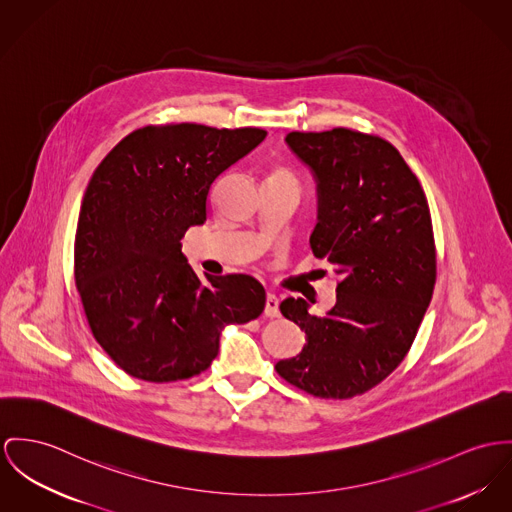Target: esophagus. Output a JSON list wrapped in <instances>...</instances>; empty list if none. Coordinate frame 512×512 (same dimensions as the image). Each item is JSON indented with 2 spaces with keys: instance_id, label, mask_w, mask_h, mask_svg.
<instances>
[{
  "instance_id": "1",
  "label": "esophagus",
  "mask_w": 512,
  "mask_h": 512,
  "mask_svg": "<svg viewBox=\"0 0 512 512\" xmlns=\"http://www.w3.org/2000/svg\"><path fill=\"white\" fill-rule=\"evenodd\" d=\"M265 315L269 317H278L280 310H278V298L275 294H267V300H265Z\"/></svg>"
}]
</instances>
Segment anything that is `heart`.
<instances>
[{
  "mask_svg": "<svg viewBox=\"0 0 512 512\" xmlns=\"http://www.w3.org/2000/svg\"><path fill=\"white\" fill-rule=\"evenodd\" d=\"M269 183H280V185H292L298 187V179L292 169L288 167H276L275 171L269 177Z\"/></svg>",
  "mask_w": 512,
  "mask_h": 512,
  "instance_id": "b5f03b06",
  "label": "heart"
}]
</instances>
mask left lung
Here are the masks:
<instances>
[{"instance_id": "left-lung-1", "label": "left lung", "mask_w": 512, "mask_h": 512, "mask_svg": "<svg viewBox=\"0 0 512 512\" xmlns=\"http://www.w3.org/2000/svg\"><path fill=\"white\" fill-rule=\"evenodd\" d=\"M286 144L314 173L310 245L339 284L325 315L310 314L304 298L280 304L306 345L275 368L315 397L349 399L386 380L415 341L436 282L431 210L415 173L380 136L333 128L290 132Z\"/></svg>"}]
</instances>
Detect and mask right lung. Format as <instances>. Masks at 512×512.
I'll use <instances>...</instances> for the list:
<instances>
[{
	"label": "right lung",
	"mask_w": 512,
	"mask_h": 512,
	"mask_svg": "<svg viewBox=\"0 0 512 512\" xmlns=\"http://www.w3.org/2000/svg\"><path fill=\"white\" fill-rule=\"evenodd\" d=\"M265 136L195 122L144 126L93 171L79 208L74 278L93 337L126 374L156 384L193 378L216 358L226 325L263 314L259 280L200 282L181 239L204 224L214 181Z\"/></svg>",
	"instance_id": "right-lung-1"
}]
</instances>
